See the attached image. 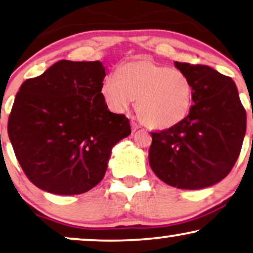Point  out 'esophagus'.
Listing matches in <instances>:
<instances>
[{
  "label": "esophagus",
  "instance_id": "34e87169",
  "mask_svg": "<svg viewBox=\"0 0 253 253\" xmlns=\"http://www.w3.org/2000/svg\"><path fill=\"white\" fill-rule=\"evenodd\" d=\"M131 129H132V131L134 132V131L139 129V126L136 122H133V121H132V122H131Z\"/></svg>",
  "mask_w": 253,
  "mask_h": 253
}]
</instances>
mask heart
Wrapping results in <instances>:
<instances>
[{
    "label": "heart",
    "instance_id": "1",
    "mask_svg": "<svg viewBox=\"0 0 253 253\" xmlns=\"http://www.w3.org/2000/svg\"><path fill=\"white\" fill-rule=\"evenodd\" d=\"M101 94L110 110L122 113L136 100L140 121L151 129L166 130L183 122L194 102L188 78L149 59L126 62L103 79Z\"/></svg>",
    "mask_w": 253,
    "mask_h": 253
}]
</instances>
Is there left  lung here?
<instances>
[{
    "label": "left lung",
    "instance_id": "1",
    "mask_svg": "<svg viewBox=\"0 0 253 253\" xmlns=\"http://www.w3.org/2000/svg\"><path fill=\"white\" fill-rule=\"evenodd\" d=\"M191 80L194 104L170 129L151 132L149 163L155 174L180 189H202L229 174L247 131V113L231 78L205 65L175 61Z\"/></svg>",
    "mask_w": 253,
    "mask_h": 253
}]
</instances>
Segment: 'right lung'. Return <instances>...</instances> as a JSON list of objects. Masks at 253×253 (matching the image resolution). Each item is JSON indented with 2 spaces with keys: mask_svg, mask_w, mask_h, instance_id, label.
Listing matches in <instances>:
<instances>
[{
  "mask_svg": "<svg viewBox=\"0 0 253 253\" xmlns=\"http://www.w3.org/2000/svg\"><path fill=\"white\" fill-rule=\"evenodd\" d=\"M101 61L60 60L16 94L8 134L29 180L58 195L88 192L103 179L113 147L131 133L104 102Z\"/></svg>",
  "mask_w": 253,
  "mask_h": 253,
  "instance_id": "right-lung-1",
  "label": "right lung"
}]
</instances>
